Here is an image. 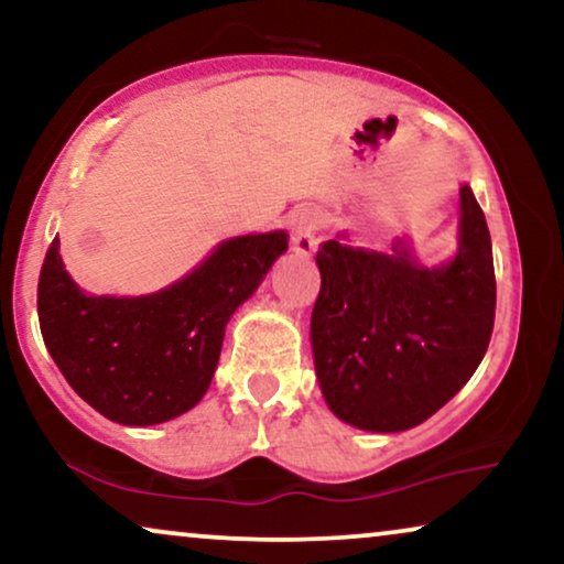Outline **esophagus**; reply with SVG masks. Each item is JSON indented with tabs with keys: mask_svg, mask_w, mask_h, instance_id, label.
<instances>
[{
	"mask_svg": "<svg viewBox=\"0 0 564 564\" xmlns=\"http://www.w3.org/2000/svg\"><path fill=\"white\" fill-rule=\"evenodd\" d=\"M318 213L300 210L295 218H292V251L300 253V257H313L315 249H318Z\"/></svg>",
	"mask_w": 564,
	"mask_h": 564,
	"instance_id": "esophagus-1",
	"label": "esophagus"
}]
</instances>
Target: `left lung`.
Wrapping results in <instances>:
<instances>
[{"mask_svg": "<svg viewBox=\"0 0 564 564\" xmlns=\"http://www.w3.org/2000/svg\"><path fill=\"white\" fill-rule=\"evenodd\" d=\"M315 264L313 361L336 419L375 434L408 431L480 367L496 321V269L469 184L459 187L457 249L442 264H423L411 236H398L388 253L351 249L336 236Z\"/></svg>", "mask_w": 564, "mask_h": 564, "instance_id": "1", "label": "left lung"}]
</instances>
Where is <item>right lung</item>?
I'll use <instances>...</instances> for the list:
<instances>
[{
  "label": "right lung",
  "mask_w": 564,
  "mask_h": 564,
  "mask_svg": "<svg viewBox=\"0 0 564 564\" xmlns=\"http://www.w3.org/2000/svg\"><path fill=\"white\" fill-rule=\"evenodd\" d=\"M284 230L220 241L182 280L149 295H89L66 272L58 236L37 282L45 349L76 395L122 426H156L210 388L226 326L276 259Z\"/></svg>",
  "instance_id": "add662e5"
}]
</instances>
